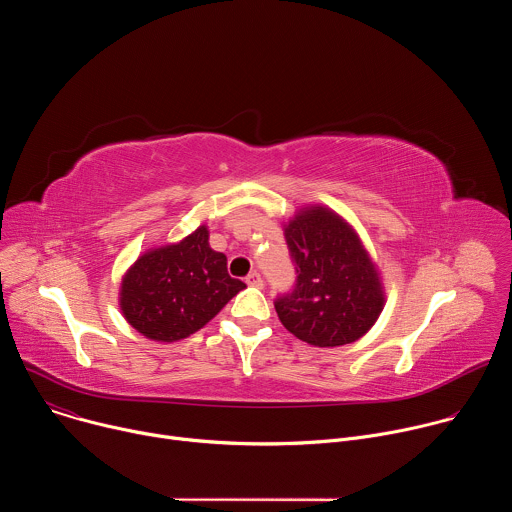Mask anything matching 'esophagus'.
I'll return each instance as SVG.
<instances>
[{
	"instance_id": "esophagus-1",
	"label": "esophagus",
	"mask_w": 512,
	"mask_h": 512,
	"mask_svg": "<svg viewBox=\"0 0 512 512\" xmlns=\"http://www.w3.org/2000/svg\"><path fill=\"white\" fill-rule=\"evenodd\" d=\"M245 281H247V285H251V287H263V279H261V275H259L257 271H251Z\"/></svg>"
}]
</instances>
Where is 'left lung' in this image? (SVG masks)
<instances>
[{
	"label": "left lung",
	"mask_w": 512,
	"mask_h": 512,
	"mask_svg": "<svg viewBox=\"0 0 512 512\" xmlns=\"http://www.w3.org/2000/svg\"><path fill=\"white\" fill-rule=\"evenodd\" d=\"M285 241L298 279L291 294L275 300L281 324L320 348L367 334L385 308V291L356 231L334 210L308 206L285 225Z\"/></svg>",
	"instance_id": "8db88e82"
}]
</instances>
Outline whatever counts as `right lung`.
<instances>
[{
  "label": "right lung",
  "mask_w": 512,
  "mask_h": 512,
  "mask_svg": "<svg viewBox=\"0 0 512 512\" xmlns=\"http://www.w3.org/2000/svg\"><path fill=\"white\" fill-rule=\"evenodd\" d=\"M247 285L227 271L200 225L178 243L145 251L119 289L123 318L145 338L176 342L206 326Z\"/></svg>",
  "instance_id": "1"
}]
</instances>
